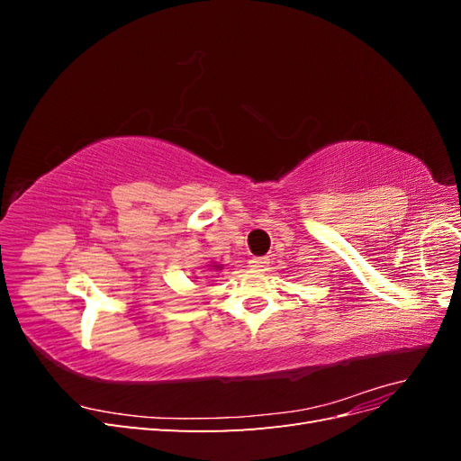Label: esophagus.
Returning a JSON list of instances; mask_svg holds the SVG:
<instances>
[{
    "instance_id": "esophagus-1",
    "label": "esophagus",
    "mask_w": 461,
    "mask_h": 461,
    "mask_svg": "<svg viewBox=\"0 0 461 461\" xmlns=\"http://www.w3.org/2000/svg\"><path fill=\"white\" fill-rule=\"evenodd\" d=\"M267 263H269L267 258H252V259H249V267L258 269V271H265V267H267Z\"/></svg>"
}]
</instances>
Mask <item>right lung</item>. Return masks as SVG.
Returning a JSON list of instances; mask_svg holds the SVG:
<instances>
[{
  "label": "right lung",
  "instance_id": "obj_1",
  "mask_svg": "<svg viewBox=\"0 0 461 461\" xmlns=\"http://www.w3.org/2000/svg\"><path fill=\"white\" fill-rule=\"evenodd\" d=\"M213 267H215V269H222V267H221V265H213Z\"/></svg>",
  "mask_w": 461,
  "mask_h": 461
}]
</instances>
